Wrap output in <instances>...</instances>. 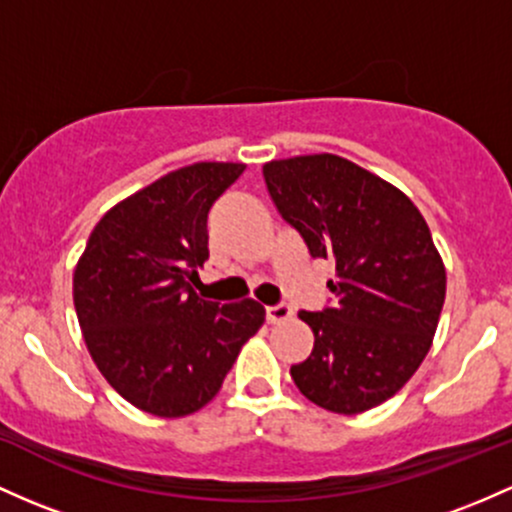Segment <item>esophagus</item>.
Returning a JSON list of instances; mask_svg holds the SVG:
<instances>
[{
  "mask_svg": "<svg viewBox=\"0 0 512 512\" xmlns=\"http://www.w3.org/2000/svg\"><path fill=\"white\" fill-rule=\"evenodd\" d=\"M267 320L269 323H282V320H289L294 316L289 303H274V306H267Z\"/></svg>",
  "mask_w": 512,
  "mask_h": 512,
  "instance_id": "esophagus-1",
  "label": "esophagus"
}]
</instances>
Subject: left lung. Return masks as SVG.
<instances>
[{"label":"left lung","mask_w":512,"mask_h":512,"mask_svg":"<svg viewBox=\"0 0 512 512\" xmlns=\"http://www.w3.org/2000/svg\"><path fill=\"white\" fill-rule=\"evenodd\" d=\"M267 192L311 257L335 260L333 303L301 311L316 342L291 379L325 411L355 415L401 389L432 345L447 274L406 194L338 155L262 167Z\"/></svg>","instance_id":"8db88e82"}]
</instances>
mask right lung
<instances>
[{
  "label": "right lung",
  "instance_id": "right-lung-1",
  "mask_svg": "<svg viewBox=\"0 0 512 512\" xmlns=\"http://www.w3.org/2000/svg\"><path fill=\"white\" fill-rule=\"evenodd\" d=\"M245 165L196 162L116 204L89 235L72 296L104 379L145 413L182 418L221 389L240 347L260 330L257 301H204L206 218Z\"/></svg>",
  "mask_w": 512,
  "mask_h": 512
}]
</instances>
